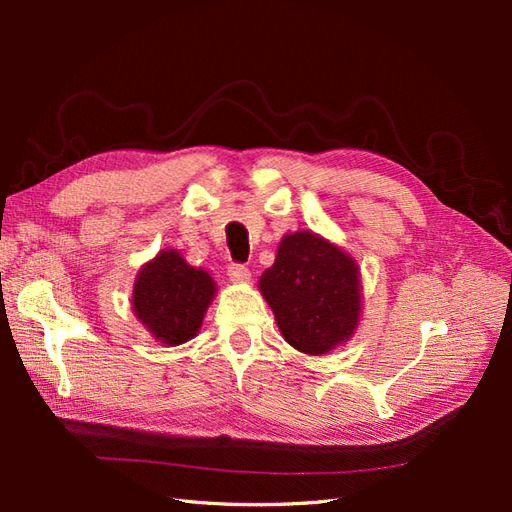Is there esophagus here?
<instances>
[{
  "instance_id": "34e87169",
  "label": "esophagus",
  "mask_w": 512,
  "mask_h": 512,
  "mask_svg": "<svg viewBox=\"0 0 512 512\" xmlns=\"http://www.w3.org/2000/svg\"><path fill=\"white\" fill-rule=\"evenodd\" d=\"M228 277L235 284H247L252 280V273H250V269H247L245 265H230L228 267Z\"/></svg>"
}]
</instances>
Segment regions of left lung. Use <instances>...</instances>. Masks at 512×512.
Returning <instances> with one entry per match:
<instances>
[{
  "label": "left lung",
  "mask_w": 512,
  "mask_h": 512,
  "mask_svg": "<svg viewBox=\"0 0 512 512\" xmlns=\"http://www.w3.org/2000/svg\"><path fill=\"white\" fill-rule=\"evenodd\" d=\"M258 288L284 339L299 352L327 354L348 342L359 327V265L342 247L312 230L290 232L282 239Z\"/></svg>",
  "instance_id": "obj_1"
}]
</instances>
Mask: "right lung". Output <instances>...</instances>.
<instances>
[{
	"instance_id": "obj_1",
	"label": "right lung",
	"mask_w": 512,
	"mask_h": 512,
	"mask_svg": "<svg viewBox=\"0 0 512 512\" xmlns=\"http://www.w3.org/2000/svg\"><path fill=\"white\" fill-rule=\"evenodd\" d=\"M215 297L213 277L190 267L175 250H164L138 271L132 307L145 329L166 346L192 339Z\"/></svg>"
}]
</instances>
